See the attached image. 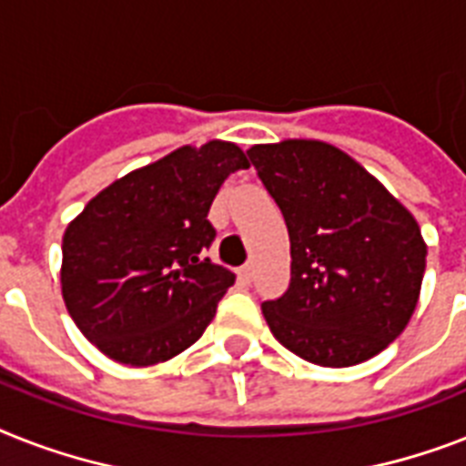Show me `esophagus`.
Instances as JSON below:
<instances>
[{
	"label": "esophagus",
	"mask_w": 466,
	"mask_h": 466,
	"mask_svg": "<svg viewBox=\"0 0 466 466\" xmlns=\"http://www.w3.org/2000/svg\"><path fill=\"white\" fill-rule=\"evenodd\" d=\"M239 279H241V282H246V285H251V279H253V266H251V263H246V266L239 268Z\"/></svg>",
	"instance_id": "esophagus-1"
}]
</instances>
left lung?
Instances as JSON below:
<instances>
[{
  "mask_svg": "<svg viewBox=\"0 0 466 466\" xmlns=\"http://www.w3.org/2000/svg\"><path fill=\"white\" fill-rule=\"evenodd\" d=\"M248 157L289 232V287L260 306L272 335L330 369L376 357L417 309L426 270L417 220L328 143L253 146Z\"/></svg>",
  "mask_w": 466,
  "mask_h": 466,
  "instance_id": "1",
  "label": "left lung"
}]
</instances>
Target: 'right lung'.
Wrapping results in <instances>:
<instances>
[{"mask_svg": "<svg viewBox=\"0 0 466 466\" xmlns=\"http://www.w3.org/2000/svg\"><path fill=\"white\" fill-rule=\"evenodd\" d=\"M248 169L234 143L184 146L83 208L62 241V294L78 330L128 366L177 357L213 320L234 272L203 253L220 187Z\"/></svg>", "mask_w": 466, "mask_h": 466, "instance_id": "obj_1", "label": "right lung"}]
</instances>
